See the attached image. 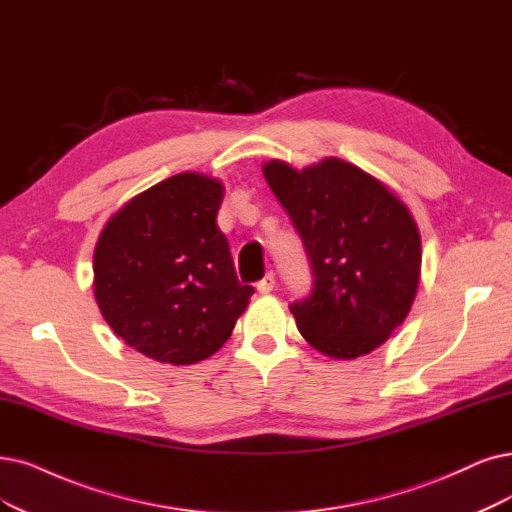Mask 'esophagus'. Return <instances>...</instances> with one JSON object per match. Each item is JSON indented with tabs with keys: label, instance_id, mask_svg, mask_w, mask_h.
Wrapping results in <instances>:
<instances>
[{
	"label": "esophagus",
	"instance_id": "obj_1",
	"mask_svg": "<svg viewBox=\"0 0 512 512\" xmlns=\"http://www.w3.org/2000/svg\"><path fill=\"white\" fill-rule=\"evenodd\" d=\"M274 287H276V278H274V274L270 272V274H266V276H263L259 282H257V291L259 293H263V295H266V293H272L274 291Z\"/></svg>",
	"mask_w": 512,
	"mask_h": 512
}]
</instances>
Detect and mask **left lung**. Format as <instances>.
Instances as JSON below:
<instances>
[{
	"label": "left lung",
	"instance_id": "1",
	"mask_svg": "<svg viewBox=\"0 0 512 512\" xmlns=\"http://www.w3.org/2000/svg\"><path fill=\"white\" fill-rule=\"evenodd\" d=\"M263 177L312 263V295L291 304L299 333L339 361L380 348L403 325L420 285L422 240L405 202L339 158L301 170L270 160Z\"/></svg>",
	"mask_w": 512,
	"mask_h": 512
}]
</instances>
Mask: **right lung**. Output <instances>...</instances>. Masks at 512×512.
Segmentation results:
<instances>
[{"instance_id":"right-lung-1","label":"right lung","mask_w":512,"mask_h":512,"mask_svg":"<svg viewBox=\"0 0 512 512\" xmlns=\"http://www.w3.org/2000/svg\"><path fill=\"white\" fill-rule=\"evenodd\" d=\"M223 194L213 177H168L111 215L94 246L103 318L158 363L194 365L215 354L255 293L238 282L217 227Z\"/></svg>"}]
</instances>
